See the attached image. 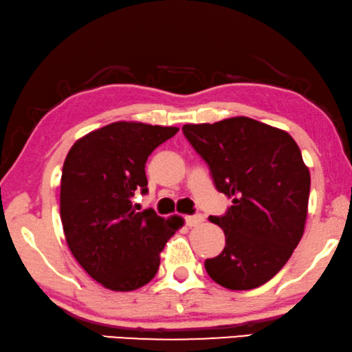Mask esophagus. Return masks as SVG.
I'll return each instance as SVG.
<instances>
[{
  "label": "esophagus",
  "instance_id": "34e87169",
  "mask_svg": "<svg viewBox=\"0 0 352 352\" xmlns=\"http://www.w3.org/2000/svg\"><path fill=\"white\" fill-rule=\"evenodd\" d=\"M202 223H204V214H201V213L190 214V217H186V226H190V228H196Z\"/></svg>",
  "mask_w": 352,
  "mask_h": 352
}]
</instances>
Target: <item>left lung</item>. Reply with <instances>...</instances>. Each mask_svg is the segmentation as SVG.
<instances>
[{
	"mask_svg": "<svg viewBox=\"0 0 352 352\" xmlns=\"http://www.w3.org/2000/svg\"><path fill=\"white\" fill-rule=\"evenodd\" d=\"M219 192L232 199L224 217H210L226 246L206 261L219 286L248 291L272 280L300 242L308 213L310 170L286 131L232 117L213 124H183Z\"/></svg>",
	"mask_w": 352,
	"mask_h": 352,
	"instance_id": "obj_1",
	"label": "left lung"
}]
</instances>
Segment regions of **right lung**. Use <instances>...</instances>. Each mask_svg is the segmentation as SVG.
I'll return each instance as SVG.
<instances>
[{
	"label": "right lung",
	"instance_id": "obj_1",
	"mask_svg": "<svg viewBox=\"0 0 352 352\" xmlns=\"http://www.w3.org/2000/svg\"><path fill=\"white\" fill-rule=\"evenodd\" d=\"M175 126L115 122L71 146L61 174L60 217L66 243L82 269L110 291H134L153 280L160 254L183 218L135 212L146 192L145 162L174 138Z\"/></svg>",
	"mask_w": 352,
	"mask_h": 352
}]
</instances>
